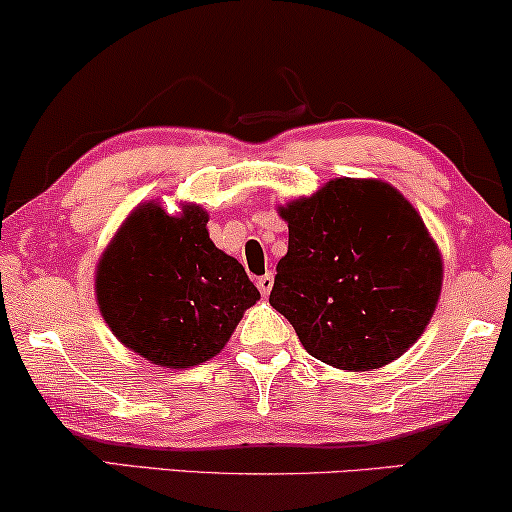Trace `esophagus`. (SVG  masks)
<instances>
[{"label":"esophagus","mask_w":512,"mask_h":512,"mask_svg":"<svg viewBox=\"0 0 512 512\" xmlns=\"http://www.w3.org/2000/svg\"><path fill=\"white\" fill-rule=\"evenodd\" d=\"M273 282H275L273 273H266V275L258 277V280H256V287L261 289V294H263V296H268V294H270V289H273Z\"/></svg>","instance_id":"esophagus-1"}]
</instances>
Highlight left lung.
Returning a JSON list of instances; mask_svg holds the SVG:
<instances>
[{
  "instance_id": "left-lung-1",
  "label": "left lung",
  "mask_w": 512,
  "mask_h": 512,
  "mask_svg": "<svg viewBox=\"0 0 512 512\" xmlns=\"http://www.w3.org/2000/svg\"><path fill=\"white\" fill-rule=\"evenodd\" d=\"M289 246L270 306L313 358L375 370L418 342L437 308L441 254L420 213L380 180H330L280 206Z\"/></svg>"
}]
</instances>
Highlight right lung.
Instances as JSON below:
<instances>
[{"label": "right lung", "mask_w": 512, "mask_h": 512, "mask_svg": "<svg viewBox=\"0 0 512 512\" xmlns=\"http://www.w3.org/2000/svg\"><path fill=\"white\" fill-rule=\"evenodd\" d=\"M197 204L137 206L97 266V304L118 342L161 368L213 358L261 299L237 258L211 242Z\"/></svg>", "instance_id": "add662e5"}]
</instances>
